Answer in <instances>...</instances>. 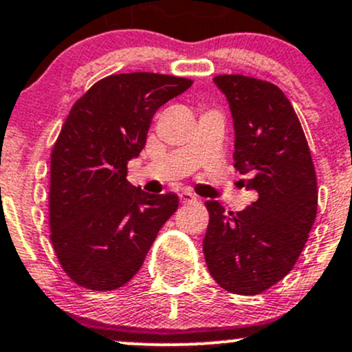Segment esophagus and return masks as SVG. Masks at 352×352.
Listing matches in <instances>:
<instances>
[{
    "label": "esophagus",
    "instance_id": "esophagus-1",
    "mask_svg": "<svg viewBox=\"0 0 352 352\" xmlns=\"http://www.w3.org/2000/svg\"><path fill=\"white\" fill-rule=\"evenodd\" d=\"M196 199H197V197L194 196L192 192L184 191V192H181V194H179V201L183 202V204H188V202H194Z\"/></svg>",
    "mask_w": 352,
    "mask_h": 352
}]
</instances>
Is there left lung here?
<instances>
[{
  "label": "left lung",
  "instance_id": "1",
  "mask_svg": "<svg viewBox=\"0 0 352 352\" xmlns=\"http://www.w3.org/2000/svg\"><path fill=\"white\" fill-rule=\"evenodd\" d=\"M214 82L234 118V168L258 194L241 212L208 201L202 241L217 285L235 295H258L295 267L318 209L316 171L290 100L272 82L222 74Z\"/></svg>",
  "mask_w": 352,
  "mask_h": 352
}]
</instances>
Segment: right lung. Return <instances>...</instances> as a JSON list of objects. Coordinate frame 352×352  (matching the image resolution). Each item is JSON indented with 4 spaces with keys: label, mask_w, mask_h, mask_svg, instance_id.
Here are the masks:
<instances>
[{
    "label": "right lung",
    "mask_w": 352,
    "mask_h": 352,
    "mask_svg": "<svg viewBox=\"0 0 352 352\" xmlns=\"http://www.w3.org/2000/svg\"><path fill=\"white\" fill-rule=\"evenodd\" d=\"M191 78L113 74L70 109L51 153L49 227L62 270L87 290L111 292L133 278L164 222L175 192L148 194L126 181L153 115Z\"/></svg>",
    "instance_id": "1"
}]
</instances>
